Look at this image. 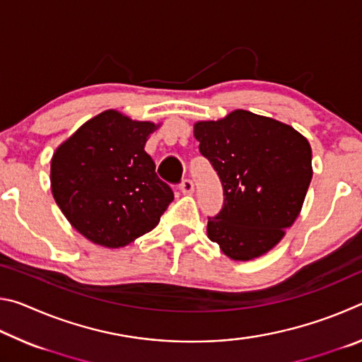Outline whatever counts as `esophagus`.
I'll list each match as a JSON object with an SVG mask.
<instances>
[{
  "label": "esophagus",
  "mask_w": 362,
  "mask_h": 362,
  "mask_svg": "<svg viewBox=\"0 0 362 362\" xmlns=\"http://www.w3.org/2000/svg\"><path fill=\"white\" fill-rule=\"evenodd\" d=\"M180 189H182V193L192 194L194 192V183L189 180V179H185V180L180 183Z\"/></svg>",
  "instance_id": "esophagus-1"
}]
</instances>
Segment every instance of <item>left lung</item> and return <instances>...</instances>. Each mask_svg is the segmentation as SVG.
<instances>
[{
	"mask_svg": "<svg viewBox=\"0 0 362 362\" xmlns=\"http://www.w3.org/2000/svg\"><path fill=\"white\" fill-rule=\"evenodd\" d=\"M193 134L225 194L207 238L231 260L265 255L302 211L313 177L310 142L286 122L247 110L194 122Z\"/></svg>",
	"mask_w": 362,
	"mask_h": 362,
	"instance_id": "obj_1",
	"label": "left lung"
}]
</instances>
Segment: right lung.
<instances>
[{
  "label": "right lung",
  "mask_w": 362,
  "mask_h": 362,
  "mask_svg": "<svg viewBox=\"0 0 362 362\" xmlns=\"http://www.w3.org/2000/svg\"><path fill=\"white\" fill-rule=\"evenodd\" d=\"M159 126L105 110L54 151L52 196L86 240L118 249L159 223L174 199L145 151L146 140Z\"/></svg>",
  "instance_id": "right-lung-1"
}]
</instances>
